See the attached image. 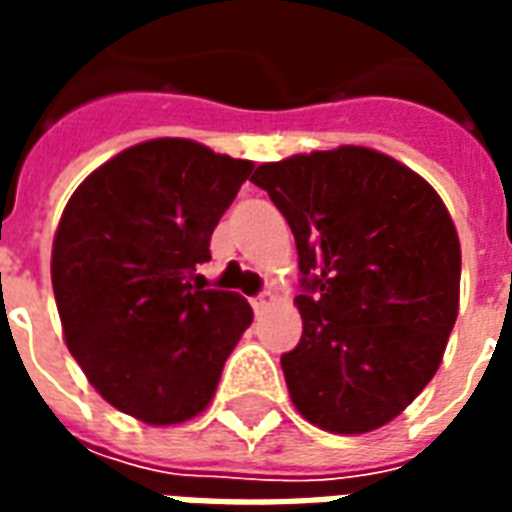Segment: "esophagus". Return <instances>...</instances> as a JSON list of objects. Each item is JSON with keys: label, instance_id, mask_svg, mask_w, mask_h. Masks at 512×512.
I'll return each mask as SVG.
<instances>
[{"label": "esophagus", "instance_id": "34e87169", "mask_svg": "<svg viewBox=\"0 0 512 512\" xmlns=\"http://www.w3.org/2000/svg\"><path fill=\"white\" fill-rule=\"evenodd\" d=\"M271 304H274V293H268V290H266V293H260V296H255V299H252V310L260 315V312L268 310Z\"/></svg>", "mask_w": 512, "mask_h": 512}]
</instances>
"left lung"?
Wrapping results in <instances>:
<instances>
[{
    "label": "left lung",
    "instance_id": "8db88e82",
    "mask_svg": "<svg viewBox=\"0 0 512 512\" xmlns=\"http://www.w3.org/2000/svg\"><path fill=\"white\" fill-rule=\"evenodd\" d=\"M252 183L299 249V345L282 354L293 406L329 433L395 419L441 365L461 296V244L428 180L370 147L260 164Z\"/></svg>",
    "mask_w": 512,
    "mask_h": 512
}]
</instances>
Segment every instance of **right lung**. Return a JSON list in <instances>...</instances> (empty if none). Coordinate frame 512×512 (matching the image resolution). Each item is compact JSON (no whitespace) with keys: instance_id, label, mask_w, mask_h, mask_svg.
I'll return each mask as SVG.
<instances>
[{"instance_id":"obj_1","label":"right lung","mask_w":512,"mask_h":512,"mask_svg":"<svg viewBox=\"0 0 512 512\" xmlns=\"http://www.w3.org/2000/svg\"><path fill=\"white\" fill-rule=\"evenodd\" d=\"M252 169L164 136L109 158L65 205L51 249L62 332L117 411L178 425L211 403L252 307L194 271Z\"/></svg>"}]
</instances>
